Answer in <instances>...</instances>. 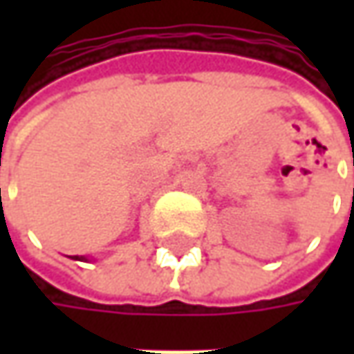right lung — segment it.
Wrapping results in <instances>:
<instances>
[{
    "label": "right lung",
    "mask_w": 354,
    "mask_h": 354,
    "mask_svg": "<svg viewBox=\"0 0 354 354\" xmlns=\"http://www.w3.org/2000/svg\"><path fill=\"white\" fill-rule=\"evenodd\" d=\"M75 258H76V260H80V258H78V256H75Z\"/></svg>",
    "instance_id": "1"
}]
</instances>
